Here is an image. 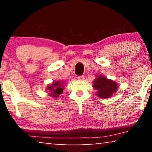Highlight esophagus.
<instances>
[{
  "mask_svg": "<svg viewBox=\"0 0 152 152\" xmlns=\"http://www.w3.org/2000/svg\"><path fill=\"white\" fill-rule=\"evenodd\" d=\"M77 78H78V80H80V81H82V80H84V77L83 76V75H82V76H79Z\"/></svg>",
  "mask_w": 152,
  "mask_h": 152,
  "instance_id": "1",
  "label": "esophagus"
}]
</instances>
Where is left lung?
Listing matches in <instances>:
<instances>
[{"instance_id":"left-lung-1","label":"left lung","mask_w":152,"mask_h":152,"mask_svg":"<svg viewBox=\"0 0 152 152\" xmlns=\"http://www.w3.org/2000/svg\"><path fill=\"white\" fill-rule=\"evenodd\" d=\"M93 83V88L97 91V96L101 98H110L118 91L117 82L101 75L96 76Z\"/></svg>"}]
</instances>
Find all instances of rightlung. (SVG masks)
Here are the masks:
<instances>
[{
    "instance_id": "add662e5",
    "label": "right lung",
    "mask_w": 152,
    "mask_h": 152,
    "mask_svg": "<svg viewBox=\"0 0 152 152\" xmlns=\"http://www.w3.org/2000/svg\"><path fill=\"white\" fill-rule=\"evenodd\" d=\"M64 84L61 81L54 82L52 84H49L46 88V91L48 92V95L54 98H57L60 94L63 93L64 90Z\"/></svg>"
}]
</instances>
